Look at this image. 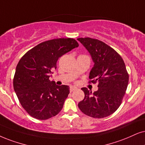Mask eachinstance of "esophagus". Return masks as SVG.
<instances>
[{"label": "esophagus", "instance_id": "34e87169", "mask_svg": "<svg viewBox=\"0 0 145 145\" xmlns=\"http://www.w3.org/2000/svg\"><path fill=\"white\" fill-rule=\"evenodd\" d=\"M76 89H77V88L76 87H74V86H71L70 88H69V91H70V92H72V91L76 90Z\"/></svg>", "mask_w": 145, "mask_h": 145}]
</instances>
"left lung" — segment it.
<instances>
[{"instance_id": "left-lung-1", "label": "left lung", "mask_w": 145, "mask_h": 145, "mask_svg": "<svg viewBox=\"0 0 145 145\" xmlns=\"http://www.w3.org/2000/svg\"><path fill=\"white\" fill-rule=\"evenodd\" d=\"M78 40L89 51L94 62L89 83H98V87L94 93L82 88L85 96L78 107L87 116L105 118L118 108L126 93L129 76L125 63L114 49L100 40L89 37Z\"/></svg>"}]
</instances>
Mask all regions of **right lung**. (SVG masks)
Listing matches in <instances>:
<instances>
[{
  "label": "right lung",
  "instance_id": "1",
  "mask_svg": "<svg viewBox=\"0 0 145 145\" xmlns=\"http://www.w3.org/2000/svg\"><path fill=\"white\" fill-rule=\"evenodd\" d=\"M79 46L76 40L59 38L42 42L27 51L16 67L13 87L25 111L38 120L59 114L69 94L68 86L49 80L59 57Z\"/></svg>",
  "mask_w": 145,
  "mask_h": 145
}]
</instances>
